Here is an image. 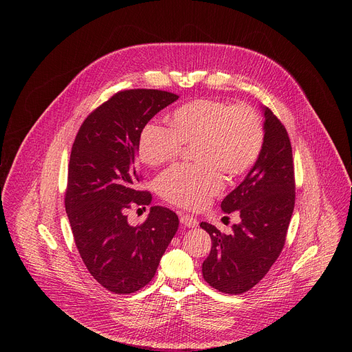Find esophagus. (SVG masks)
I'll return each mask as SVG.
<instances>
[{
    "label": "esophagus",
    "mask_w": 352,
    "mask_h": 352,
    "mask_svg": "<svg viewBox=\"0 0 352 352\" xmlns=\"http://www.w3.org/2000/svg\"><path fill=\"white\" fill-rule=\"evenodd\" d=\"M179 221L182 226L188 227V228H193V227H197V220L192 216H188V214H182L179 217Z\"/></svg>",
    "instance_id": "1"
}]
</instances>
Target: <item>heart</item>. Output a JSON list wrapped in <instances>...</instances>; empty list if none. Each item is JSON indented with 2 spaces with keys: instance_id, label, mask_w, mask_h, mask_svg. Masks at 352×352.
Listing matches in <instances>:
<instances>
[{
  "instance_id": "1",
  "label": "heart",
  "mask_w": 352,
  "mask_h": 352,
  "mask_svg": "<svg viewBox=\"0 0 352 352\" xmlns=\"http://www.w3.org/2000/svg\"><path fill=\"white\" fill-rule=\"evenodd\" d=\"M263 143V121L252 106L197 98L173 111L170 128L147 124L138 153L144 164L157 167L175 160L182 146L193 147L196 166L171 167L159 177L157 188L173 205L202 209L221 192V173L228 178L243 175L258 162Z\"/></svg>"
}]
</instances>
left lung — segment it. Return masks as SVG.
I'll list each match as a JSON object with an SVG mask.
<instances>
[{
	"mask_svg": "<svg viewBox=\"0 0 352 352\" xmlns=\"http://www.w3.org/2000/svg\"><path fill=\"white\" fill-rule=\"evenodd\" d=\"M262 153L221 202L226 213L238 212L241 223L230 235L202 221L212 249L202 265L206 283L226 294H242L255 287L280 256L295 205V174L288 132L265 107Z\"/></svg>",
	"mask_w": 352,
	"mask_h": 352,
	"instance_id": "left-lung-1",
	"label": "left lung"
}]
</instances>
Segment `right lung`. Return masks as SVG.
<instances>
[{
  "label": "right lung",
  "mask_w": 352,
  "mask_h": 352,
  "mask_svg": "<svg viewBox=\"0 0 352 352\" xmlns=\"http://www.w3.org/2000/svg\"><path fill=\"white\" fill-rule=\"evenodd\" d=\"M179 96L157 89L113 94L80 125L71 150L65 210L79 255L93 278L114 294H132L152 281L178 216L150 208L144 223L131 226V206H148L152 195L136 189L140 132Z\"/></svg>",
  "instance_id": "obj_1"
}]
</instances>
